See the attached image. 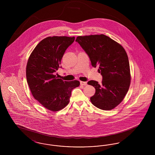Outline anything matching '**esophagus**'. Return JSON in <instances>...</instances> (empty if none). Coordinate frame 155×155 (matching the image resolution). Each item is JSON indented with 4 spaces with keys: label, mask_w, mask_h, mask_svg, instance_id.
I'll list each match as a JSON object with an SVG mask.
<instances>
[{
    "label": "esophagus",
    "mask_w": 155,
    "mask_h": 155,
    "mask_svg": "<svg viewBox=\"0 0 155 155\" xmlns=\"http://www.w3.org/2000/svg\"><path fill=\"white\" fill-rule=\"evenodd\" d=\"M80 84L81 85H87V82H84V81H80Z\"/></svg>",
    "instance_id": "34e87169"
}]
</instances>
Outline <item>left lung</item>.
I'll use <instances>...</instances> for the list:
<instances>
[{"instance_id":"8db88e82","label":"left lung","mask_w":155,"mask_h":155,"mask_svg":"<svg viewBox=\"0 0 155 155\" xmlns=\"http://www.w3.org/2000/svg\"><path fill=\"white\" fill-rule=\"evenodd\" d=\"M76 42L87 53L92 67H99L103 77L102 83L91 80L88 84L96 92L91 102L96 107L110 110L121 103L131 83L130 64L124 48L103 34L77 37Z\"/></svg>"}]
</instances>
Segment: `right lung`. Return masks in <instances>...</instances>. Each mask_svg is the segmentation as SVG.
I'll list each match as a JSON object with an SVG mask.
<instances>
[{"instance_id": "right-lung-1", "label": "right lung", "mask_w": 155, "mask_h": 155, "mask_svg": "<svg viewBox=\"0 0 155 155\" xmlns=\"http://www.w3.org/2000/svg\"><path fill=\"white\" fill-rule=\"evenodd\" d=\"M75 37H48L31 53L26 67V77L34 97L46 109L58 111L69 103L71 91L80 86L77 80L63 81L53 74Z\"/></svg>"}]
</instances>
